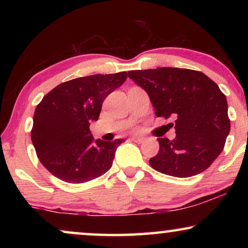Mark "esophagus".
<instances>
[{
  "label": "esophagus",
  "mask_w": 248,
  "mask_h": 248,
  "mask_svg": "<svg viewBox=\"0 0 248 248\" xmlns=\"http://www.w3.org/2000/svg\"><path fill=\"white\" fill-rule=\"evenodd\" d=\"M130 140L133 141V142H137V143H142V142H143V138H141V137H131Z\"/></svg>",
  "instance_id": "1"
}]
</instances>
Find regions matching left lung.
I'll return each mask as SVG.
<instances>
[{
    "mask_svg": "<svg viewBox=\"0 0 248 248\" xmlns=\"http://www.w3.org/2000/svg\"><path fill=\"white\" fill-rule=\"evenodd\" d=\"M147 91L155 116L174 118L176 138H158L159 152L151 167L174 177L204 171L218 158L230 131L226 96L200 71L177 67L128 71Z\"/></svg>",
    "mask_w": 248,
    "mask_h": 248,
    "instance_id": "obj_1",
    "label": "left lung"
}]
</instances>
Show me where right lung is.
<instances>
[{
	"label": "right lung",
	"instance_id": "right-lung-1",
	"mask_svg": "<svg viewBox=\"0 0 248 248\" xmlns=\"http://www.w3.org/2000/svg\"><path fill=\"white\" fill-rule=\"evenodd\" d=\"M126 78V72L77 78L44 96L33 114L31 141L50 174L80 184L109 170L115 151L124 140H94L89 126L99 117L105 98Z\"/></svg>",
	"mask_w": 248,
	"mask_h": 248
}]
</instances>
